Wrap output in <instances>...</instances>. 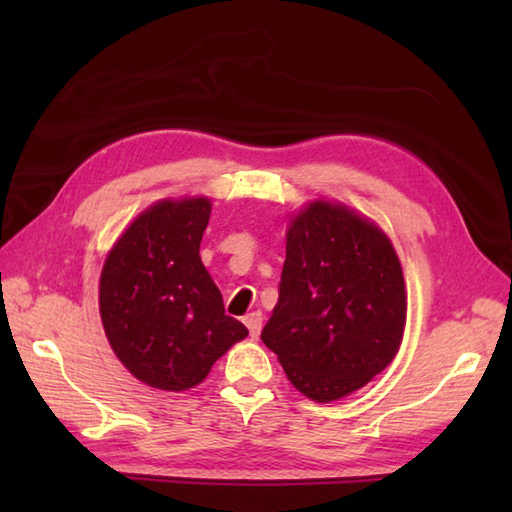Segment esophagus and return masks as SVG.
<instances>
[{
  "label": "esophagus",
  "mask_w": 512,
  "mask_h": 512,
  "mask_svg": "<svg viewBox=\"0 0 512 512\" xmlns=\"http://www.w3.org/2000/svg\"><path fill=\"white\" fill-rule=\"evenodd\" d=\"M244 323H246V328H248L250 336H253V339H257L259 332H262V323H264L262 312H250V314H246Z\"/></svg>",
  "instance_id": "esophagus-1"
}]
</instances>
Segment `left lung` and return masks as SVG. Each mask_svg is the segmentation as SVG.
Returning <instances> with one entry per match:
<instances>
[{"mask_svg": "<svg viewBox=\"0 0 512 512\" xmlns=\"http://www.w3.org/2000/svg\"><path fill=\"white\" fill-rule=\"evenodd\" d=\"M405 319L389 237L343 204L310 202L288 228L279 301L262 332L290 383L317 402L361 389L394 361Z\"/></svg>", "mask_w": 512, "mask_h": 512, "instance_id": "8db88e82", "label": "left lung"}]
</instances>
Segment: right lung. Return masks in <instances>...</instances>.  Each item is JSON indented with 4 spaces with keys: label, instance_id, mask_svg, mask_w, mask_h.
Wrapping results in <instances>:
<instances>
[{
    "label": "right lung",
    "instance_id": "obj_1",
    "mask_svg": "<svg viewBox=\"0 0 512 512\" xmlns=\"http://www.w3.org/2000/svg\"><path fill=\"white\" fill-rule=\"evenodd\" d=\"M209 217L206 198L162 200L129 224L105 259L99 306L107 341L149 387H195L248 334L224 312L200 259Z\"/></svg>",
    "mask_w": 512,
    "mask_h": 512
}]
</instances>
